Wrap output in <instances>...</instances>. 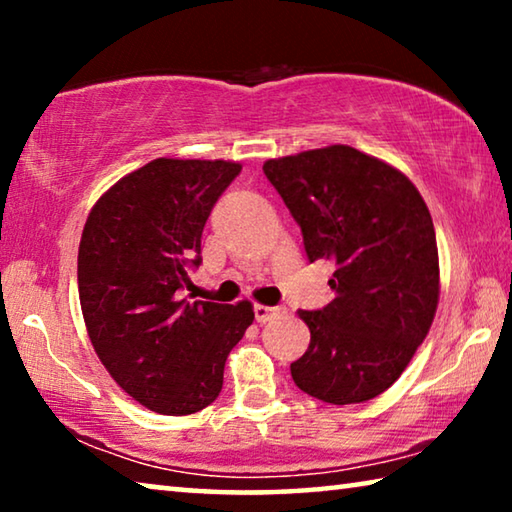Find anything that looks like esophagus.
<instances>
[{
	"instance_id": "34e87169",
	"label": "esophagus",
	"mask_w": 512,
	"mask_h": 512,
	"mask_svg": "<svg viewBox=\"0 0 512 512\" xmlns=\"http://www.w3.org/2000/svg\"><path fill=\"white\" fill-rule=\"evenodd\" d=\"M287 311V307L277 305V307H266V305H255V320L257 323H268L273 316H280Z\"/></svg>"
}]
</instances>
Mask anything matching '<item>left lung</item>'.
<instances>
[{"instance_id": "obj_1", "label": "left lung", "mask_w": 512, "mask_h": 512, "mask_svg": "<svg viewBox=\"0 0 512 512\" xmlns=\"http://www.w3.org/2000/svg\"><path fill=\"white\" fill-rule=\"evenodd\" d=\"M264 173L300 225L309 262H336V298L298 311L311 341L291 377L327 404L372 400L409 366L436 316L429 207L402 171L345 144L266 160Z\"/></svg>"}]
</instances>
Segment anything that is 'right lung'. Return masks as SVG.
Returning a JSON list of instances; mask_svg holds the SVG:
<instances>
[{"mask_svg": "<svg viewBox=\"0 0 512 512\" xmlns=\"http://www.w3.org/2000/svg\"><path fill=\"white\" fill-rule=\"evenodd\" d=\"M239 162L158 158L112 185L85 221L79 298L94 352L146 409L189 415L221 393L230 350L253 323L237 305L183 298L201 235Z\"/></svg>", "mask_w": 512, "mask_h": 512, "instance_id": "1", "label": "right lung"}]
</instances>
